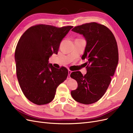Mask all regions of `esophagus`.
<instances>
[{"label": "esophagus", "instance_id": "esophagus-1", "mask_svg": "<svg viewBox=\"0 0 133 133\" xmlns=\"http://www.w3.org/2000/svg\"><path fill=\"white\" fill-rule=\"evenodd\" d=\"M68 77H67V79H70L71 78V77H70V74H71L72 71H70V70H68Z\"/></svg>", "mask_w": 133, "mask_h": 133}]
</instances>
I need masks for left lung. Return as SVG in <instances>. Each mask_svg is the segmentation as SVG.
Wrapping results in <instances>:
<instances>
[{
  "mask_svg": "<svg viewBox=\"0 0 133 133\" xmlns=\"http://www.w3.org/2000/svg\"><path fill=\"white\" fill-rule=\"evenodd\" d=\"M72 31L82 35L86 41L82 59H87V66L84 76L80 71L71 73L78 87L71 94L80 103L92 104L104 95L114 75L119 59L117 43L112 31L97 23L79 25Z\"/></svg>",
  "mask_w": 133,
  "mask_h": 133,
  "instance_id": "8db88e82",
  "label": "left lung"
}]
</instances>
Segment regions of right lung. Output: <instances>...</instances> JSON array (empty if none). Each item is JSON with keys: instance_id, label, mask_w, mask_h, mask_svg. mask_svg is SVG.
<instances>
[{"instance_id": "add662e5", "label": "right lung", "mask_w": 133, "mask_h": 133, "mask_svg": "<svg viewBox=\"0 0 133 133\" xmlns=\"http://www.w3.org/2000/svg\"><path fill=\"white\" fill-rule=\"evenodd\" d=\"M72 28L37 25L19 39L15 52L17 78L24 95L33 103H49L66 79L67 68H55L49 59L53 54H57L62 40Z\"/></svg>"}]
</instances>
